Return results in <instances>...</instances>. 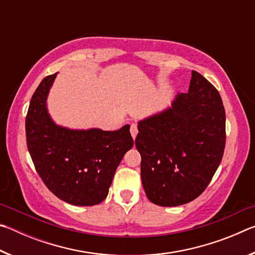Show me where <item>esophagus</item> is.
Wrapping results in <instances>:
<instances>
[{"instance_id": "esophagus-1", "label": "esophagus", "mask_w": 255, "mask_h": 255, "mask_svg": "<svg viewBox=\"0 0 255 255\" xmlns=\"http://www.w3.org/2000/svg\"><path fill=\"white\" fill-rule=\"evenodd\" d=\"M137 132H138V128H137V124H131L130 125V133L133 139H135L136 136H137Z\"/></svg>"}]
</instances>
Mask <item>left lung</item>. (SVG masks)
<instances>
[{
    "instance_id": "1",
    "label": "left lung",
    "mask_w": 255,
    "mask_h": 255,
    "mask_svg": "<svg viewBox=\"0 0 255 255\" xmlns=\"http://www.w3.org/2000/svg\"><path fill=\"white\" fill-rule=\"evenodd\" d=\"M225 123L218 91L196 71L187 93L138 122L141 182L153 204L181 206L205 191L223 158Z\"/></svg>"
}]
</instances>
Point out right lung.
Masks as SVG:
<instances>
[{
    "mask_svg": "<svg viewBox=\"0 0 255 255\" xmlns=\"http://www.w3.org/2000/svg\"><path fill=\"white\" fill-rule=\"evenodd\" d=\"M57 73L40 82L25 118L27 146L38 174L59 199L74 206H93L106 199L115 172L133 146L125 125L118 130L70 129L58 126L47 109Z\"/></svg>",
    "mask_w": 255,
    "mask_h": 255,
    "instance_id": "add662e5",
    "label": "right lung"
}]
</instances>
